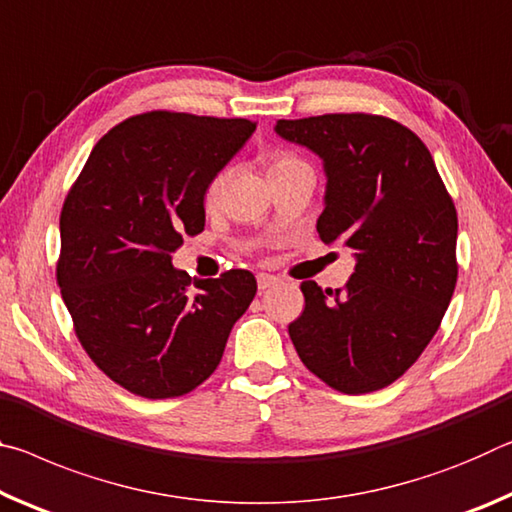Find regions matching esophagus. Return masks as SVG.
Listing matches in <instances>:
<instances>
[{"label":"esophagus","mask_w":512,"mask_h":512,"mask_svg":"<svg viewBox=\"0 0 512 512\" xmlns=\"http://www.w3.org/2000/svg\"><path fill=\"white\" fill-rule=\"evenodd\" d=\"M276 283H279V279H276V276H272V274H258V290H267V288L276 286Z\"/></svg>","instance_id":"34e87169"}]
</instances>
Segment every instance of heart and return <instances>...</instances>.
I'll return each instance as SVG.
<instances>
[{"instance_id":"b5f03b06","label":"heart","mask_w":512,"mask_h":512,"mask_svg":"<svg viewBox=\"0 0 512 512\" xmlns=\"http://www.w3.org/2000/svg\"><path fill=\"white\" fill-rule=\"evenodd\" d=\"M297 163H301L299 158H295L292 154H286V152H279V154H274L270 158V167H267V172L274 174V172L288 170V167L297 165ZM224 181H226V172L224 170L217 172L215 177L208 181V186H206V204H215L217 197H220L222 188H224Z\"/></svg>"}]
</instances>
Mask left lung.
I'll return each instance as SVG.
<instances>
[{
	"instance_id": "1",
	"label": "left lung",
	"mask_w": 512,
	"mask_h": 512,
	"mask_svg": "<svg viewBox=\"0 0 512 512\" xmlns=\"http://www.w3.org/2000/svg\"><path fill=\"white\" fill-rule=\"evenodd\" d=\"M274 131L322 158L317 233L356 258L345 288L301 283L292 345L333 390H381L422 356L454 295V201L424 142L390 117L331 113L279 120Z\"/></svg>"
}]
</instances>
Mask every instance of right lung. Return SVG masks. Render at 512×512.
<instances>
[{
    "label": "right lung",
    "instance_id": "obj_1",
    "mask_svg": "<svg viewBox=\"0 0 512 512\" xmlns=\"http://www.w3.org/2000/svg\"><path fill=\"white\" fill-rule=\"evenodd\" d=\"M254 131L242 117H129L67 192L58 286L92 363L133 395L170 399L204 383L256 295L247 270L192 281L172 265L183 236L204 231L208 181Z\"/></svg>",
    "mask_w": 512,
    "mask_h": 512
}]
</instances>
